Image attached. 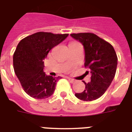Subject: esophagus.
Segmentation results:
<instances>
[{"instance_id": "obj_1", "label": "esophagus", "mask_w": 132, "mask_h": 132, "mask_svg": "<svg viewBox=\"0 0 132 132\" xmlns=\"http://www.w3.org/2000/svg\"><path fill=\"white\" fill-rule=\"evenodd\" d=\"M68 79L70 81L71 83H74L76 81V80H75V79H72V78H70V77H68Z\"/></svg>"}]
</instances>
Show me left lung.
<instances>
[{
    "mask_svg": "<svg viewBox=\"0 0 132 132\" xmlns=\"http://www.w3.org/2000/svg\"><path fill=\"white\" fill-rule=\"evenodd\" d=\"M70 36L79 40L85 50L86 68H89L91 81L86 84L85 90L76 93L75 96L85 101L96 100L104 94L114 77L117 67V55L109 42L92 33L72 34Z\"/></svg>",
    "mask_w": 132,
    "mask_h": 132,
    "instance_id": "obj_1",
    "label": "left lung"
}]
</instances>
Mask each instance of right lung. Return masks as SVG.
I'll return each mask as SVG.
<instances>
[{
	"instance_id": "obj_1",
	"label": "right lung",
	"mask_w": 132,
	"mask_h": 132,
	"mask_svg": "<svg viewBox=\"0 0 132 132\" xmlns=\"http://www.w3.org/2000/svg\"><path fill=\"white\" fill-rule=\"evenodd\" d=\"M68 34L40 31L23 38L13 57V69L24 92L36 99H44L53 94L61 77L48 76L44 72V60L48 52L62 42Z\"/></svg>"
}]
</instances>
